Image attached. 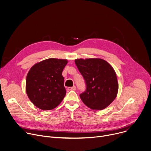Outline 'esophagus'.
<instances>
[{"label": "esophagus", "mask_w": 151, "mask_h": 151, "mask_svg": "<svg viewBox=\"0 0 151 151\" xmlns=\"http://www.w3.org/2000/svg\"><path fill=\"white\" fill-rule=\"evenodd\" d=\"M76 90V88L75 86H73L72 87H68V90L69 91H75Z\"/></svg>", "instance_id": "34e87169"}]
</instances>
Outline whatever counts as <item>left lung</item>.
Instances as JSON below:
<instances>
[{
    "instance_id": "1",
    "label": "left lung",
    "mask_w": 151,
    "mask_h": 151,
    "mask_svg": "<svg viewBox=\"0 0 151 151\" xmlns=\"http://www.w3.org/2000/svg\"><path fill=\"white\" fill-rule=\"evenodd\" d=\"M75 62L87 85L85 91L80 94L82 101L91 109H105L118 94V82L114 68L98 58L76 59Z\"/></svg>"
}]
</instances>
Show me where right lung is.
Segmentation results:
<instances>
[{"label": "right lung", "instance_id": "right-lung-1", "mask_svg": "<svg viewBox=\"0 0 151 151\" xmlns=\"http://www.w3.org/2000/svg\"><path fill=\"white\" fill-rule=\"evenodd\" d=\"M68 64L65 59L48 58L33 65L26 81L28 97L38 108L53 109L63 100L66 91L62 72Z\"/></svg>", "mask_w": 151, "mask_h": 151}]
</instances>
